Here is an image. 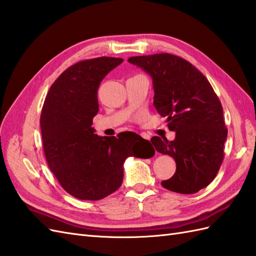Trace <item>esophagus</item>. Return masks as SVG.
<instances>
[{"label":"esophagus","instance_id":"34e87169","mask_svg":"<svg viewBox=\"0 0 256 256\" xmlns=\"http://www.w3.org/2000/svg\"><path fill=\"white\" fill-rule=\"evenodd\" d=\"M141 134L142 138H144V139H146V140L151 139V136H150V134H146V132H142V134Z\"/></svg>","mask_w":256,"mask_h":256}]
</instances>
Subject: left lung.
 <instances>
[{
  "label": "left lung",
  "mask_w": 256,
  "mask_h": 256,
  "mask_svg": "<svg viewBox=\"0 0 256 256\" xmlns=\"http://www.w3.org/2000/svg\"><path fill=\"white\" fill-rule=\"evenodd\" d=\"M128 62L151 76L154 108L176 132L172 141L151 139L158 152L176 162V172L162 186L184 194L200 191L213 182L224 158L228 132L220 98L204 74L179 56H134Z\"/></svg>",
  "instance_id": "1"
}]
</instances>
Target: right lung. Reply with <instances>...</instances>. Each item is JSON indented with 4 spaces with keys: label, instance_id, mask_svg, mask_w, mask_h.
Masks as SVG:
<instances>
[{
    "label": "right lung",
    "instance_id": "add662e5",
    "mask_svg": "<svg viewBox=\"0 0 256 256\" xmlns=\"http://www.w3.org/2000/svg\"><path fill=\"white\" fill-rule=\"evenodd\" d=\"M122 58H98L70 66L54 81L43 104L40 126L50 170L66 192L96 201L122 186L124 163L129 156L150 158L155 151L134 132L100 136L92 127L98 112L101 81Z\"/></svg>",
    "mask_w": 256,
    "mask_h": 256
}]
</instances>
